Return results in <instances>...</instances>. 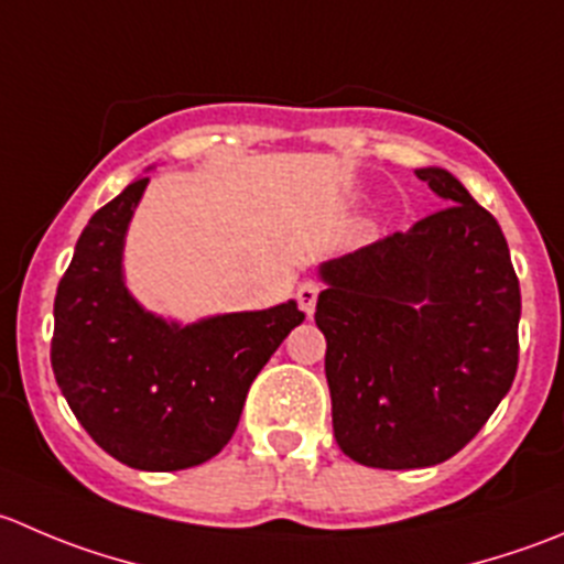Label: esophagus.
<instances>
[{
    "label": "esophagus",
    "instance_id": "1",
    "mask_svg": "<svg viewBox=\"0 0 564 564\" xmlns=\"http://www.w3.org/2000/svg\"><path fill=\"white\" fill-rule=\"evenodd\" d=\"M319 292H322V283H316V281H303L297 286V303H300V308H303L308 316L314 314L316 300H319Z\"/></svg>",
    "mask_w": 564,
    "mask_h": 564
}]
</instances>
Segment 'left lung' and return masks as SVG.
Listing matches in <instances>:
<instances>
[{
	"label": "left lung",
	"mask_w": 564,
	"mask_h": 564,
	"mask_svg": "<svg viewBox=\"0 0 564 564\" xmlns=\"http://www.w3.org/2000/svg\"><path fill=\"white\" fill-rule=\"evenodd\" d=\"M444 209L322 264L333 435L369 468L449 460L518 371L521 286L501 226L441 167L415 171Z\"/></svg>",
	"instance_id": "8db88e82"
}]
</instances>
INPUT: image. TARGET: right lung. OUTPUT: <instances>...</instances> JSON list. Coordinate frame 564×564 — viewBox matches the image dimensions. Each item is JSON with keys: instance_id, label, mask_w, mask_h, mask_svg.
I'll use <instances>...</instances> for the list:
<instances>
[{"instance_id": "add662e5", "label": "right lung", "mask_w": 564, "mask_h": 564, "mask_svg": "<svg viewBox=\"0 0 564 564\" xmlns=\"http://www.w3.org/2000/svg\"><path fill=\"white\" fill-rule=\"evenodd\" d=\"M149 178L90 217L54 297L52 369L82 427L115 460L182 471L231 441L270 355L305 319L297 303L167 325L129 297L123 234Z\"/></svg>"}]
</instances>
